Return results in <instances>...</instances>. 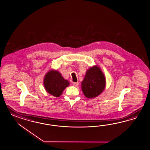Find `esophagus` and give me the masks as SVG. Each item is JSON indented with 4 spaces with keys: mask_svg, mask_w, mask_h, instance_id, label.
<instances>
[{
    "mask_svg": "<svg viewBox=\"0 0 150 150\" xmlns=\"http://www.w3.org/2000/svg\"><path fill=\"white\" fill-rule=\"evenodd\" d=\"M73 85L75 87H77L79 86V83L78 82H73Z\"/></svg>",
    "mask_w": 150,
    "mask_h": 150,
    "instance_id": "34e87169",
    "label": "esophagus"
}]
</instances>
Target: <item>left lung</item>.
<instances>
[{"label":"left lung","instance_id":"left-lung-1","mask_svg":"<svg viewBox=\"0 0 150 150\" xmlns=\"http://www.w3.org/2000/svg\"><path fill=\"white\" fill-rule=\"evenodd\" d=\"M81 86L82 91L87 98H94L102 93L106 86V79L98 66L91 67L86 71Z\"/></svg>","mask_w":150,"mask_h":150}]
</instances>
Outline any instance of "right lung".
<instances>
[{"mask_svg": "<svg viewBox=\"0 0 150 150\" xmlns=\"http://www.w3.org/2000/svg\"><path fill=\"white\" fill-rule=\"evenodd\" d=\"M69 85V81L65 80L57 70H50L44 77V86L45 90L55 97H59L62 95L64 89Z\"/></svg>", "mask_w": 150, "mask_h": 150, "instance_id": "1", "label": "right lung"}]
</instances>
